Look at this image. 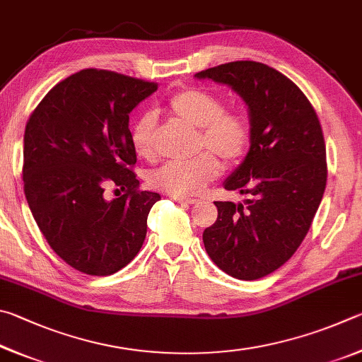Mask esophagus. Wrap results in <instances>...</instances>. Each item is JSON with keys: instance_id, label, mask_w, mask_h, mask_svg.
I'll list each match as a JSON object with an SVG mask.
<instances>
[{"instance_id": "obj_1", "label": "esophagus", "mask_w": 362, "mask_h": 362, "mask_svg": "<svg viewBox=\"0 0 362 362\" xmlns=\"http://www.w3.org/2000/svg\"><path fill=\"white\" fill-rule=\"evenodd\" d=\"M173 200H175V202H177V204H185V205H194V204H199V199L180 197V195H173Z\"/></svg>"}]
</instances>
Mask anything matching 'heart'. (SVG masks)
<instances>
[{"mask_svg": "<svg viewBox=\"0 0 362 362\" xmlns=\"http://www.w3.org/2000/svg\"><path fill=\"white\" fill-rule=\"evenodd\" d=\"M167 111L199 129V149L216 154L226 165L238 163L250 151L252 127L246 114L224 110L218 93L204 87H186L171 95ZM157 117L154 112H143L130 129V143L139 157L156 156ZM218 158L202 152L186 162H170L152 171L148 182L152 189L170 195H197L206 185L219 176Z\"/></svg>", "mask_w": 362, "mask_h": 362, "instance_id": "obj_1", "label": "heart"}]
</instances>
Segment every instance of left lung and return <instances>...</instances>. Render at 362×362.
<instances>
[{
    "instance_id": "1",
    "label": "left lung",
    "mask_w": 362,
    "mask_h": 362,
    "mask_svg": "<svg viewBox=\"0 0 362 362\" xmlns=\"http://www.w3.org/2000/svg\"><path fill=\"white\" fill-rule=\"evenodd\" d=\"M195 78L230 86L248 105L250 151L224 182L248 199L214 202L218 219L204 245L227 275L257 280L294 255L321 204L327 163L320 119L300 88L264 63L230 62Z\"/></svg>"
}]
</instances>
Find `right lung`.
I'll use <instances>...</instances> for the list:
<instances>
[{
	"instance_id": "obj_1",
	"label": "right lung",
	"mask_w": 362,
	"mask_h": 362,
	"mask_svg": "<svg viewBox=\"0 0 362 362\" xmlns=\"http://www.w3.org/2000/svg\"><path fill=\"white\" fill-rule=\"evenodd\" d=\"M156 82L82 69L50 88L23 136V191L50 248L73 269L106 276L141 250L160 200L139 187L129 114ZM124 194L106 201L104 189Z\"/></svg>"
}]
</instances>
